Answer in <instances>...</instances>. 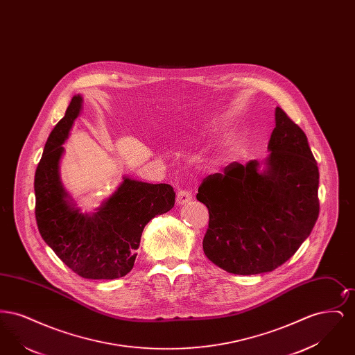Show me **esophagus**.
<instances>
[{
	"mask_svg": "<svg viewBox=\"0 0 355 355\" xmlns=\"http://www.w3.org/2000/svg\"><path fill=\"white\" fill-rule=\"evenodd\" d=\"M193 200V196H191V191L187 190V189H181L178 190L177 193V200L175 202L177 205H184V203L189 202Z\"/></svg>",
	"mask_w": 355,
	"mask_h": 355,
	"instance_id": "34e87169",
	"label": "esophagus"
}]
</instances>
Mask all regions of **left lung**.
Returning a JSON list of instances; mask_svg holds the SVG:
<instances>
[{
    "mask_svg": "<svg viewBox=\"0 0 355 355\" xmlns=\"http://www.w3.org/2000/svg\"><path fill=\"white\" fill-rule=\"evenodd\" d=\"M259 162H233L207 175L197 200L209 210L205 255L220 269L252 275L277 269L310 236L320 214V171L304 130L281 109Z\"/></svg>",
    "mask_w": 355,
    "mask_h": 355,
    "instance_id": "obj_1",
    "label": "left lung"
}]
</instances>
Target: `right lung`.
<instances>
[{"label":"right lung","mask_w":355,"mask_h":355,"mask_svg":"<svg viewBox=\"0 0 355 355\" xmlns=\"http://www.w3.org/2000/svg\"><path fill=\"white\" fill-rule=\"evenodd\" d=\"M74 96L64 119L54 126L34 175L35 220L42 239L83 278L114 279L135 266L144 227L174 206L168 184H148L123 177L117 191L93 214L83 213L60 180L62 144L81 112Z\"/></svg>","instance_id":"right-lung-1"}]
</instances>
